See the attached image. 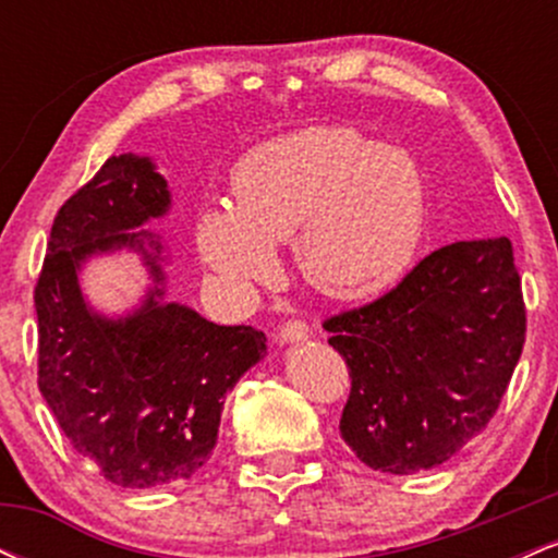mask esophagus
Instances as JSON below:
<instances>
[{
    "mask_svg": "<svg viewBox=\"0 0 558 558\" xmlns=\"http://www.w3.org/2000/svg\"><path fill=\"white\" fill-rule=\"evenodd\" d=\"M278 338L283 343H301L310 338V325L301 323V319H288V323L280 325Z\"/></svg>",
    "mask_w": 558,
    "mask_h": 558,
    "instance_id": "esophagus-1",
    "label": "esophagus"
}]
</instances>
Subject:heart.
Returning <instances> with one entry per match:
<instances>
[{
  "instance_id": "heart-1",
  "label": "heart",
  "mask_w": 558,
  "mask_h": 558,
  "mask_svg": "<svg viewBox=\"0 0 558 558\" xmlns=\"http://www.w3.org/2000/svg\"><path fill=\"white\" fill-rule=\"evenodd\" d=\"M235 204L202 209L204 265L248 291L278 275L275 243L296 239L306 278L332 296H367L414 259L427 217L420 162L345 125H319L267 141L241 159Z\"/></svg>"
}]
</instances>
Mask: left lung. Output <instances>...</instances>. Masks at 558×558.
Wrapping results in <instances>:
<instances>
[{"label": "left lung", "mask_w": 558, "mask_h": 558, "mask_svg": "<svg viewBox=\"0 0 558 558\" xmlns=\"http://www.w3.org/2000/svg\"><path fill=\"white\" fill-rule=\"evenodd\" d=\"M349 364L341 438L373 470L414 475L444 464L488 425L524 343L509 239L457 241L393 291L325 319Z\"/></svg>", "instance_id": "left-lung-1"}]
</instances>
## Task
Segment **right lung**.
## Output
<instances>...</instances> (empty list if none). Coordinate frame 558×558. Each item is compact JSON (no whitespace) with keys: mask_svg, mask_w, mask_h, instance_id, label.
Returning <instances> with one entry per match:
<instances>
[{"mask_svg":"<svg viewBox=\"0 0 558 558\" xmlns=\"http://www.w3.org/2000/svg\"><path fill=\"white\" fill-rule=\"evenodd\" d=\"M172 194L157 162L110 157L62 204L36 286L38 390L70 446L123 488L189 480L217 444L222 403L267 354L248 325H215L168 301V243L151 220ZM138 253L153 283L136 307L105 316L82 291L92 258Z\"/></svg>","mask_w":558,"mask_h":558,"instance_id":"1","label":"right lung"}]
</instances>
